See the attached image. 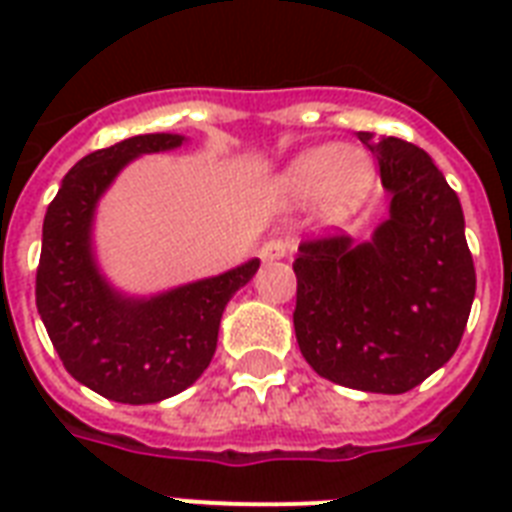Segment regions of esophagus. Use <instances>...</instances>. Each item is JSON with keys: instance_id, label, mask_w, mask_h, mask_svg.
Wrapping results in <instances>:
<instances>
[{"instance_id": "34e87169", "label": "esophagus", "mask_w": 512, "mask_h": 512, "mask_svg": "<svg viewBox=\"0 0 512 512\" xmlns=\"http://www.w3.org/2000/svg\"><path fill=\"white\" fill-rule=\"evenodd\" d=\"M289 255V241L287 239H268L260 247V257L263 263H276V260H284Z\"/></svg>"}]
</instances>
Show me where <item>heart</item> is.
<instances>
[{
	"mask_svg": "<svg viewBox=\"0 0 512 512\" xmlns=\"http://www.w3.org/2000/svg\"><path fill=\"white\" fill-rule=\"evenodd\" d=\"M292 199H319L327 220H348L374 185L372 156L356 146H316L297 154L279 177Z\"/></svg>",
	"mask_w": 512,
	"mask_h": 512,
	"instance_id": "b5f03b06",
	"label": "heart"
}]
</instances>
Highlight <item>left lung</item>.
<instances>
[{
  "label": "left lung",
  "mask_w": 512,
  "mask_h": 512,
  "mask_svg": "<svg viewBox=\"0 0 512 512\" xmlns=\"http://www.w3.org/2000/svg\"><path fill=\"white\" fill-rule=\"evenodd\" d=\"M380 164L388 217L369 241L324 236L297 249L295 335L313 372L366 393H406L454 356L476 268L465 215L433 159L358 132Z\"/></svg>",
  "instance_id": "1"
}]
</instances>
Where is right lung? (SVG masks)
<instances>
[{
  "label": "right lung",
  "instance_id": "obj_1",
  "mask_svg": "<svg viewBox=\"0 0 512 512\" xmlns=\"http://www.w3.org/2000/svg\"><path fill=\"white\" fill-rule=\"evenodd\" d=\"M183 135H135L76 162L47 207L36 308L68 374L119 404H156L199 380L217 348L228 300L260 260L154 297H127L100 273L95 207L114 177L143 154L183 146Z\"/></svg>",
  "mask_w": 512,
  "mask_h": 512
}]
</instances>
